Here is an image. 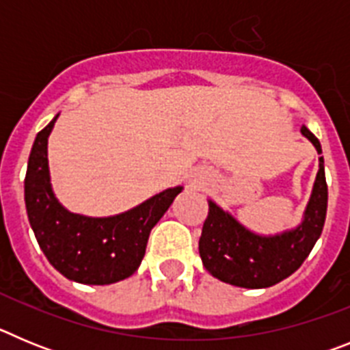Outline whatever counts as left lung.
Masks as SVG:
<instances>
[{
  "label": "left lung",
  "instance_id": "8db88e82",
  "mask_svg": "<svg viewBox=\"0 0 350 350\" xmlns=\"http://www.w3.org/2000/svg\"><path fill=\"white\" fill-rule=\"evenodd\" d=\"M301 135L323 152L314 133L301 126ZM327 185L324 159L319 157L310 200L296 228L277 234H259L208 200V215L200 237V256L210 275L226 284L245 289H262L295 273L307 259L324 228Z\"/></svg>",
  "mask_w": 350,
  "mask_h": 350
}]
</instances>
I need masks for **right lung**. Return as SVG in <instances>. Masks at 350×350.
<instances>
[{"mask_svg":"<svg viewBox=\"0 0 350 350\" xmlns=\"http://www.w3.org/2000/svg\"><path fill=\"white\" fill-rule=\"evenodd\" d=\"M59 113L36 135L27 161L24 200L40 249L66 279L107 286L131 277L145 256L148 234L182 185L154 194L144 203L110 217H89L64 208L55 198L47 145Z\"/></svg>","mask_w":350,"mask_h":350,"instance_id":"right-lung-1","label":"right lung"}]
</instances>
